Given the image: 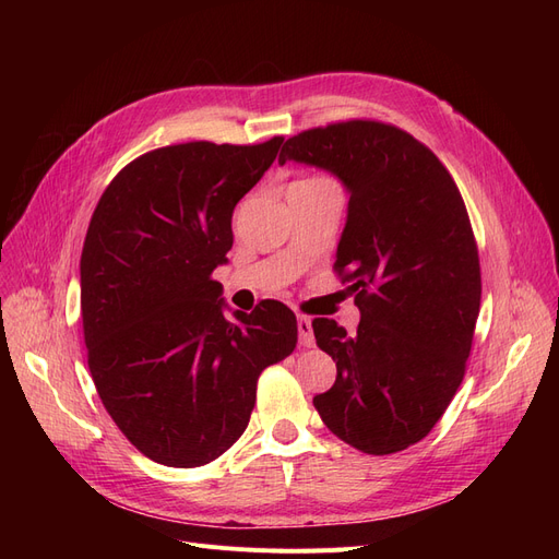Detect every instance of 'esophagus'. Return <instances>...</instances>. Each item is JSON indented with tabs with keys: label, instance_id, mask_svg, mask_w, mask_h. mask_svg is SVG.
<instances>
[{
	"label": "esophagus",
	"instance_id": "obj_1",
	"mask_svg": "<svg viewBox=\"0 0 559 559\" xmlns=\"http://www.w3.org/2000/svg\"><path fill=\"white\" fill-rule=\"evenodd\" d=\"M298 343L302 347L314 345V333H312V321L306 314H298Z\"/></svg>",
	"mask_w": 559,
	"mask_h": 559
}]
</instances>
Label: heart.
Returning <instances> with one entry per match:
<instances>
[{"label": "heart", "mask_w": 559, "mask_h": 559, "mask_svg": "<svg viewBox=\"0 0 559 559\" xmlns=\"http://www.w3.org/2000/svg\"><path fill=\"white\" fill-rule=\"evenodd\" d=\"M312 179H326V177H312Z\"/></svg>", "instance_id": "heart-1"}]
</instances>
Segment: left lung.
Listing matches in <instances>:
<instances>
[{"mask_svg": "<svg viewBox=\"0 0 559 559\" xmlns=\"http://www.w3.org/2000/svg\"><path fill=\"white\" fill-rule=\"evenodd\" d=\"M329 170L349 191L335 273L361 312L357 333L312 321L337 376L314 396L324 425L366 454L421 441L460 389L480 312V261L454 179L431 148L380 121L286 140L280 165Z\"/></svg>", "mask_w": 559, "mask_h": 559, "instance_id": "left-lung-1", "label": "left lung"}]
</instances>
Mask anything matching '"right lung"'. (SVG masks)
Instances as JSON below:
<instances>
[{
  "label": "right lung",
  "mask_w": 559,
  "mask_h": 559,
  "mask_svg": "<svg viewBox=\"0 0 559 559\" xmlns=\"http://www.w3.org/2000/svg\"><path fill=\"white\" fill-rule=\"evenodd\" d=\"M284 138L186 142L118 173L81 251L88 368L107 413L148 460L214 462L245 433L263 368L298 343L296 314L263 300L224 314L212 280L233 247L230 218Z\"/></svg>",
  "instance_id": "right-lung-1"
}]
</instances>
